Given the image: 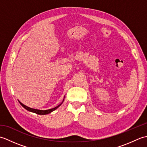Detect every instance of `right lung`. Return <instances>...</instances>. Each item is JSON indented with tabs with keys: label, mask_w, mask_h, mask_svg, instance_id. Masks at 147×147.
Masks as SVG:
<instances>
[{
	"label": "right lung",
	"mask_w": 147,
	"mask_h": 147,
	"mask_svg": "<svg viewBox=\"0 0 147 147\" xmlns=\"http://www.w3.org/2000/svg\"><path fill=\"white\" fill-rule=\"evenodd\" d=\"M64 99H63V101H62V102H64ZM19 102H20V104L22 106H23V107L24 109H26L27 111H30V112H34V113H36V114H40V115H45V114H49V113H51V112H52V111H54L55 110V109H57L59 107V106H60V105L62 104V102L61 104H60L59 105H57V107H54V108H52V109H48V110L43 111V110H38V109H35L30 108V107H27L26 105L23 104H22V103L20 102V101H19Z\"/></svg>",
	"instance_id": "add662e5"
}]
</instances>
